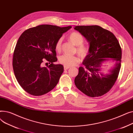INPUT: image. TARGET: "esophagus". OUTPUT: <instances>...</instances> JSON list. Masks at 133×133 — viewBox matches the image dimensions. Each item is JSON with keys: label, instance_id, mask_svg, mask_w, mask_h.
I'll use <instances>...</instances> for the list:
<instances>
[{"label": "esophagus", "instance_id": "esophagus-1", "mask_svg": "<svg viewBox=\"0 0 133 133\" xmlns=\"http://www.w3.org/2000/svg\"><path fill=\"white\" fill-rule=\"evenodd\" d=\"M64 68L65 70H67V69H69V68H70V67L67 66H64Z\"/></svg>", "mask_w": 133, "mask_h": 133}]
</instances>
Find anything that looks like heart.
Returning a JSON list of instances; mask_svg holds the SVG:
<instances>
[{"mask_svg":"<svg viewBox=\"0 0 133 133\" xmlns=\"http://www.w3.org/2000/svg\"><path fill=\"white\" fill-rule=\"evenodd\" d=\"M68 38L72 43L76 46V52L82 58H85L88 55L89 52V48L86 45L83 44L84 41V38L79 32H73L69 34ZM62 39L60 38L58 40L55 45L56 51L60 52L61 48ZM59 62L64 66H71L77 64L80 61L79 58L76 55H69L67 54H62L58 58Z\"/></svg>","mask_w":133,"mask_h":133,"instance_id":"b5f03b06","label":"heart"}]
</instances>
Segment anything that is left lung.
<instances>
[{"label":"left lung","instance_id":"left-lung-1","mask_svg":"<svg viewBox=\"0 0 133 133\" xmlns=\"http://www.w3.org/2000/svg\"><path fill=\"white\" fill-rule=\"evenodd\" d=\"M74 29L90 44L89 54L82 62L85 67H79L75 85L88 96H101L109 91L118 77L122 58L120 45L113 33L99 26H76ZM108 58L116 61V67L109 75L100 76L102 63Z\"/></svg>","mask_w":133,"mask_h":133}]
</instances>
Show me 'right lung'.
Segmentation results:
<instances>
[{
  "mask_svg": "<svg viewBox=\"0 0 133 133\" xmlns=\"http://www.w3.org/2000/svg\"><path fill=\"white\" fill-rule=\"evenodd\" d=\"M71 27L41 25L21 34L13 52L12 65L17 81L26 92L43 95L57 85L64 66L53 64L57 61L55 45ZM45 61L50 65L43 67Z\"/></svg>",
  "mask_w": 133,
  "mask_h": 133,
  "instance_id": "right-lung-1",
  "label": "right lung"
}]
</instances>
